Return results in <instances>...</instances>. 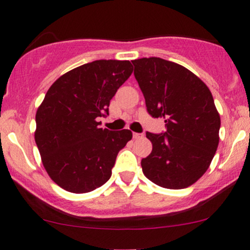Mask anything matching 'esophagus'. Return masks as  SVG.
<instances>
[{
	"instance_id": "34e87169",
	"label": "esophagus",
	"mask_w": 250,
	"mask_h": 250,
	"mask_svg": "<svg viewBox=\"0 0 250 250\" xmlns=\"http://www.w3.org/2000/svg\"><path fill=\"white\" fill-rule=\"evenodd\" d=\"M143 136H145V135L141 134V133H134L133 134V137H134L135 140H136V139H142Z\"/></svg>"
}]
</instances>
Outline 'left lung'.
Returning a JSON list of instances; mask_svg holds the SVG:
<instances>
[{
	"label": "left lung",
	"mask_w": 250,
	"mask_h": 250,
	"mask_svg": "<svg viewBox=\"0 0 250 250\" xmlns=\"http://www.w3.org/2000/svg\"><path fill=\"white\" fill-rule=\"evenodd\" d=\"M131 62L148 114L166 119V131L146 133L153 150L142 159L143 174L160 187L187 188L207 171L219 146L221 120L213 95L177 63L160 57Z\"/></svg>",
	"instance_id": "left-lung-1"
}]
</instances>
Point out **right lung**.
Segmentation results:
<instances>
[{"label":"right lung","mask_w":250,"mask_h":250,"mask_svg":"<svg viewBox=\"0 0 250 250\" xmlns=\"http://www.w3.org/2000/svg\"><path fill=\"white\" fill-rule=\"evenodd\" d=\"M133 73L129 61L96 60L56 80L36 113L35 142L50 179L64 190H95L111 176L117 154L130 141L128 129H102L97 117Z\"/></svg>","instance_id":"right-lung-1"}]
</instances>
